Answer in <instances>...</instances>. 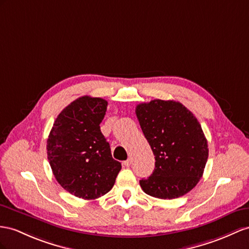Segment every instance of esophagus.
Here are the masks:
<instances>
[{"instance_id":"esophagus-1","label":"esophagus","mask_w":249,"mask_h":249,"mask_svg":"<svg viewBox=\"0 0 249 249\" xmlns=\"http://www.w3.org/2000/svg\"><path fill=\"white\" fill-rule=\"evenodd\" d=\"M130 164H131V160H130V159H128V160H126V161L123 162V165H124V166H126V167H129Z\"/></svg>"}]
</instances>
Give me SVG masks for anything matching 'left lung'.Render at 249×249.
Returning <instances> with one entry per match:
<instances>
[{
  "label": "left lung",
  "mask_w": 249,
  "mask_h": 249,
  "mask_svg": "<svg viewBox=\"0 0 249 249\" xmlns=\"http://www.w3.org/2000/svg\"><path fill=\"white\" fill-rule=\"evenodd\" d=\"M144 136L155 155V170L140 180L145 194L176 199L193 189L208 159L207 140L194 113L176 101L152 100L136 107Z\"/></svg>",
  "instance_id": "1"
}]
</instances>
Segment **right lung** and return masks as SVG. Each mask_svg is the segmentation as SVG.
<instances>
[{
	"label": "right lung",
	"mask_w": 249,
	"mask_h": 249,
	"mask_svg": "<svg viewBox=\"0 0 249 249\" xmlns=\"http://www.w3.org/2000/svg\"><path fill=\"white\" fill-rule=\"evenodd\" d=\"M107 104L89 95L76 99L55 119L47 140V158L55 180L84 200L107 194L122 168L100 129Z\"/></svg>",
	"instance_id": "1"
}]
</instances>
